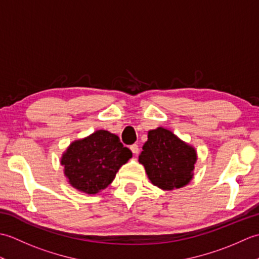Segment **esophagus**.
I'll return each mask as SVG.
<instances>
[{
    "mask_svg": "<svg viewBox=\"0 0 259 259\" xmlns=\"http://www.w3.org/2000/svg\"><path fill=\"white\" fill-rule=\"evenodd\" d=\"M130 150L133 151L134 155H137V153L139 152V146L136 145V144H135V145H131V146H130Z\"/></svg>",
    "mask_w": 259,
    "mask_h": 259,
    "instance_id": "1",
    "label": "esophagus"
}]
</instances>
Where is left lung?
<instances>
[{"label": "left lung", "instance_id": "left-lung-1", "mask_svg": "<svg viewBox=\"0 0 259 259\" xmlns=\"http://www.w3.org/2000/svg\"><path fill=\"white\" fill-rule=\"evenodd\" d=\"M197 153L194 147L164 128L150 130L142 147L139 162L148 178L163 190L181 188L192 179Z\"/></svg>", "mask_w": 259, "mask_h": 259}]
</instances>
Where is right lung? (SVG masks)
Segmentation results:
<instances>
[{
    "mask_svg": "<svg viewBox=\"0 0 259 259\" xmlns=\"http://www.w3.org/2000/svg\"><path fill=\"white\" fill-rule=\"evenodd\" d=\"M133 152L118 136L98 130L84 139L75 140L61 158L69 184L79 191L95 195L112 183L120 167Z\"/></svg>",
    "mask_w": 259,
    "mask_h": 259,
    "instance_id": "right-lung-1",
    "label": "right lung"
}]
</instances>
